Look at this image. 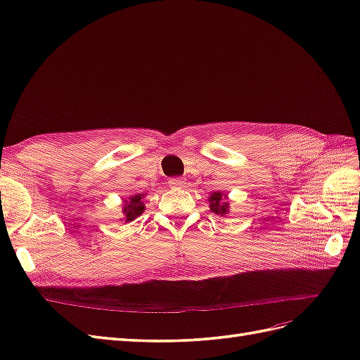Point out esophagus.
Returning <instances> with one entry per match:
<instances>
[{"instance_id": "34e87169", "label": "esophagus", "mask_w": 360, "mask_h": 360, "mask_svg": "<svg viewBox=\"0 0 360 360\" xmlns=\"http://www.w3.org/2000/svg\"><path fill=\"white\" fill-rule=\"evenodd\" d=\"M170 187H173V188H181V187H184V181L182 179H179V178H173V179H170Z\"/></svg>"}]
</instances>
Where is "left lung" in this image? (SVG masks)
<instances>
[{
    "instance_id": "1",
    "label": "left lung",
    "mask_w": 360,
    "mask_h": 360,
    "mask_svg": "<svg viewBox=\"0 0 360 360\" xmlns=\"http://www.w3.org/2000/svg\"><path fill=\"white\" fill-rule=\"evenodd\" d=\"M225 199H227V195H222L221 191H214V193H212V196L208 198V200H210V210L216 214H221V216H225L229 214V202H225Z\"/></svg>"
}]
</instances>
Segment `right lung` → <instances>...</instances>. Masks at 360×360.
<instances>
[{
  "mask_svg": "<svg viewBox=\"0 0 360 360\" xmlns=\"http://www.w3.org/2000/svg\"><path fill=\"white\" fill-rule=\"evenodd\" d=\"M144 195H133L129 196L127 199L122 200V214H124V222H131L133 219L139 218L142 212L146 210L144 207Z\"/></svg>",
  "mask_w": 360,
  "mask_h": 360,
  "instance_id": "add662e5",
  "label": "right lung"
}]
</instances>
